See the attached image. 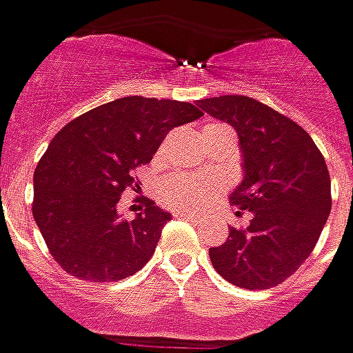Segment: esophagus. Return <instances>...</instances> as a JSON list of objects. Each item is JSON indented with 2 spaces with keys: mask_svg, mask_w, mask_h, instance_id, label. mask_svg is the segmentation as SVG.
<instances>
[{
  "mask_svg": "<svg viewBox=\"0 0 353 353\" xmlns=\"http://www.w3.org/2000/svg\"><path fill=\"white\" fill-rule=\"evenodd\" d=\"M174 216L176 218H187V219H199V214L189 210H174Z\"/></svg>",
  "mask_w": 353,
  "mask_h": 353,
  "instance_id": "obj_1",
  "label": "esophagus"
}]
</instances>
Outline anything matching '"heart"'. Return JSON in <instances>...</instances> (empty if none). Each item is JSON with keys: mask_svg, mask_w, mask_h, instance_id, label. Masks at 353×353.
Here are the masks:
<instances>
[{"mask_svg": "<svg viewBox=\"0 0 353 353\" xmlns=\"http://www.w3.org/2000/svg\"><path fill=\"white\" fill-rule=\"evenodd\" d=\"M216 125L218 124H210L206 128H216ZM214 191H216V183H212L208 179H199L189 174H176L162 183L160 196L170 206L199 208L210 199Z\"/></svg>", "mask_w": 353, "mask_h": 353, "instance_id": "obj_1", "label": "heart"}]
</instances>
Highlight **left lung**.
<instances>
[{
    "mask_svg": "<svg viewBox=\"0 0 353 353\" xmlns=\"http://www.w3.org/2000/svg\"><path fill=\"white\" fill-rule=\"evenodd\" d=\"M196 105L235 128L243 179L231 204L236 216L250 212L246 228L208 250L212 265L235 287H275L307 260L331 214L325 159L307 132L260 101L221 95Z\"/></svg>",
    "mask_w": 353,
    "mask_h": 353,
    "instance_id": "8db88e82",
    "label": "left lung"
}]
</instances>
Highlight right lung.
<instances>
[{
    "mask_svg": "<svg viewBox=\"0 0 353 353\" xmlns=\"http://www.w3.org/2000/svg\"><path fill=\"white\" fill-rule=\"evenodd\" d=\"M201 117L191 103L132 95L74 118L53 137L34 172L32 214L66 273L108 283L151 260L172 214L149 201L124 219L118 202L170 130Z\"/></svg>",
    "mask_w": 353,
    "mask_h": 353,
    "instance_id": "1",
    "label": "right lung"
}]
</instances>
